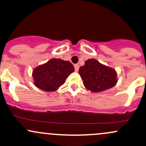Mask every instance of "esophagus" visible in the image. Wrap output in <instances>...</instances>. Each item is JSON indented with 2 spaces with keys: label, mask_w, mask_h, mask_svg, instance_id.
<instances>
[{
  "label": "esophagus",
  "mask_w": 146,
  "mask_h": 146,
  "mask_svg": "<svg viewBox=\"0 0 146 146\" xmlns=\"http://www.w3.org/2000/svg\"><path fill=\"white\" fill-rule=\"evenodd\" d=\"M74 67H75V70H76V71L78 72V70H79V67H80L79 64H75Z\"/></svg>",
  "instance_id": "34e87169"
}]
</instances>
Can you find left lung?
<instances>
[{
    "instance_id": "obj_1",
    "label": "left lung",
    "mask_w": 146,
    "mask_h": 146,
    "mask_svg": "<svg viewBox=\"0 0 146 146\" xmlns=\"http://www.w3.org/2000/svg\"><path fill=\"white\" fill-rule=\"evenodd\" d=\"M79 74L86 89L94 93L111 89L118 82L115 69L93 58L86 60L80 68Z\"/></svg>"
}]
</instances>
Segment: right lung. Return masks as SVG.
Masks as SVG:
<instances>
[{
  "label": "right lung",
  "instance_id": "add662e5",
  "mask_svg": "<svg viewBox=\"0 0 146 146\" xmlns=\"http://www.w3.org/2000/svg\"><path fill=\"white\" fill-rule=\"evenodd\" d=\"M69 61L53 58L44 64L39 65L33 71L35 85L46 91H57L66 79L74 71Z\"/></svg>",
  "mask_w": 146,
  "mask_h": 146
}]
</instances>
